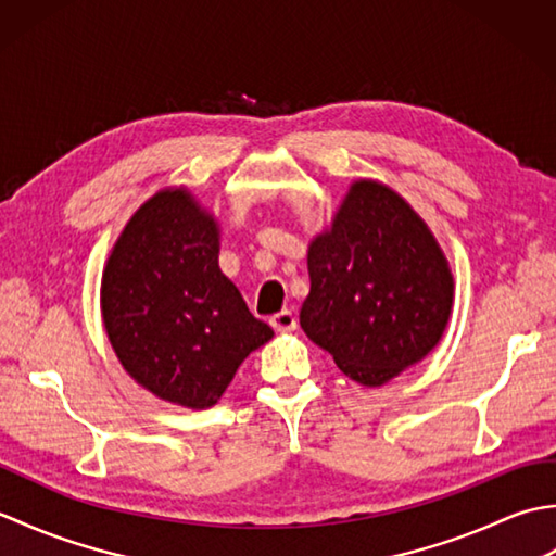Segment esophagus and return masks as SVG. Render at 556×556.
<instances>
[{"instance_id": "34e87169", "label": "esophagus", "mask_w": 556, "mask_h": 556, "mask_svg": "<svg viewBox=\"0 0 556 556\" xmlns=\"http://www.w3.org/2000/svg\"><path fill=\"white\" fill-rule=\"evenodd\" d=\"M269 325L277 329V332H293L296 329V315L291 311H281L277 315L269 317Z\"/></svg>"}]
</instances>
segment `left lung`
Segmentation results:
<instances>
[{
  "mask_svg": "<svg viewBox=\"0 0 556 556\" xmlns=\"http://www.w3.org/2000/svg\"><path fill=\"white\" fill-rule=\"evenodd\" d=\"M301 327L353 382L380 387L442 339L454 277L418 212L384 184H351L308 245Z\"/></svg>",
  "mask_w": 556,
  "mask_h": 556,
  "instance_id": "left-lung-1",
  "label": "left lung"
}]
</instances>
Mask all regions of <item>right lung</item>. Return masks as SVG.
Instances as JSON below:
<instances>
[{
	"label": "right lung",
	"instance_id": "add662e5",
	"mask_svg": "<svg viewBox=\"0 0 556 556\" xmlns=\"http://www.w3.org/2000/svg\"><path fill=\"white\" fill-rule=\"evenodd\" d=\"M100 299L124 370L186 408L215 406L248 353L275 337L222 275L217 222L186 188H164L128 219Z\"/></svg>",
	"mask_w": 556,
	"mask_h": 556
}]
</instances>
